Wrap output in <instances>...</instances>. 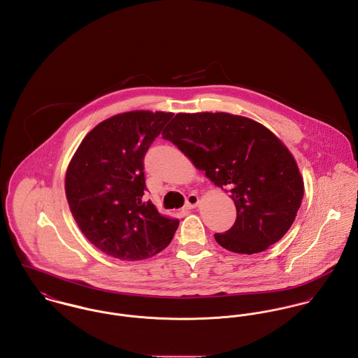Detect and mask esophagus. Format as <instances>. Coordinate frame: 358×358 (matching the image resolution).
<instances>
[{"label":"esophagus","mask_w":358,"mask_h":358,"mask_svg":"<svg viewBox=\"0 0 358 358\" xmlns=\"http://www.w3.org/2000/svg\"><path fill=\"white\" fill-rule=\"evenodd\" d=\"M199 203V198L196 194H191V195H188V198H187V201H185V208H194V207H196Z\"/></svg>","instance_id":"obj_1"}]
</instances>
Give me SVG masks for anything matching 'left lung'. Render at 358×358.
<instances>
[{"mask_svg":"<svg viewBox=\"0 0 358 358\" xmlns=\"http://www.w3.org/2000/svg\"><path fill=\"white\" fill-rule=\"evenodd\" d=\"M162 137L234 199V227L214 235L221 247L261 252L291 228L303 181L294 157L265 126L227 113L177 114Z\"/></svg>","mask_w":358,"mask_h":358,"instance_id":"1","label":"left lung"}]
</instances>
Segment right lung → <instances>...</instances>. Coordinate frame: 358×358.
Masks as SVG:
<instances>
[{
    "label": "right lung",
    "mask_w": 358,
    "mask_h": 358,
    "mask_svg": "<svg viewBox=\"0 0 358 358\" xmlns=\"http://www.w3.org/2000/svg\"><path fill=\"white\" fill-rule=\"evenodd\" d=\"M171 113L131 111L99 123L82 140L66 174V196L82 234L120 261L169 245L180 221L144 200V158Z\"/></svg>",
    "instance_id": "obj_1"
}]
</instances>
